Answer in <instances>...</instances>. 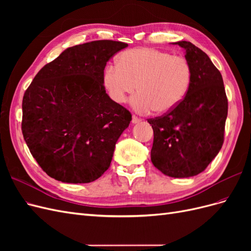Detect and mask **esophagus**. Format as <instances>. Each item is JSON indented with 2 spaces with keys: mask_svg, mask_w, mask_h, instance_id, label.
<instances>
[{
  "mask_svg": "<svg viewBox=\"0 0 251 251\" xmlns=\"http://www.w3.org/2000/svg\"><path fill=\"white\" fill-rule=\"evenodd\" d=\"M140 121H141V119L140 118H138V117H136L135 115H133L132 116V124H138V123H140Z\"/></svg>",
  "mask_w": 251,
  "mask_h": 251,
  "instance_id": "34e87169",
  "label": "esophagus"
}]
</instances>
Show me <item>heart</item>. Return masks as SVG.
<instances>
[{"label": "heart", "mask_w": 251, "mask_h": 251, "mask_svg": "<svg viewBox=\"0 0 251 251\" xmlns=\"http://www.w3.org/2000/svg\"><path fill=\"white\" fill-rule=\"evenodd\" d=\"M192 68L184 57L155 48L126 50L102 73V86L111 100L124 103L135 90L131 105L139 113L164 114L184 100L192 82Z\"/></svg>", "instance_id": "1"}]
</instances>
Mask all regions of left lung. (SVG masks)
I'll list each match as a JSON object with an SVG mask.
<instances>
[{
    "instance_id": "1",
    "label": "left lung",
    "mask_w": 251,
    "mask_h": 251,
    "mask_svg": "<svg viewBox=\"0 0 251 251\" xmlns=\"http://www.w3.org/2000/svg\"><path fill=\"white\" fill-rule=\"evenodd\" d=\"M173 45L184 49L193 77L176 108L148 120L154 131L151 160L166 176L189 178L206 169L221 150L228 102L222 75L206 53L191 42Z\"/></svg>"
}]
</instances>
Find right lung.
Instances as JSON below:
<instances>
[{
	"label": "right lung",
	"instance_id": "add662e5",
	"mask_svg": "<svg viewBox=\"0 0 251 251\" xmlns=\"http://www.w3.org/2000/svg\"><path fill=\"white\" fill-rule=\"evenodd\" d=\"M126 47L121 42L94 41L67 48L26 90L23 136L51 178L89 183L110 168L132 115L105 93L102 73L108 60Z\"/></svg>",
	"mask_w": 251,
	"mask_h": 251
}]
</instances>
